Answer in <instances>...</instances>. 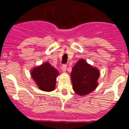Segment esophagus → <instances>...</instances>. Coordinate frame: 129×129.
Returning a JSON list of instances; mask_svg holds the SVG:
<instances>
[{"label":"esophagus","mask_w":129,"mask_h":129,"mask_svg":"<svg viewBox=\"0 0 129 129\" xmlns=\"http://www.w3.org/2000/svg\"><path fill=\"white\" fill-rule=\"evenodd\" d=\"M61 69H62V71H63V72H66V70H67V66H66V65H65V64L62 65Z\"/></svg>","instance_id":"obj_1"}]
</instances>
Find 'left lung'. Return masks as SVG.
Wrapping results in <instances>:
<instances>
[{"label":"left lung","instance_id":"obj_1","mask_svg":"<svg viewBox=\"0 0 129 129\" xmlns=\"http://www.w3.org/2000/svg\"><path fill=\"white\" fill-rule=\"evenodd\" d=\"M100 72L97 68L80 59L73 67L71 80L74 92L79 95H85L92 92L98 85Z\"/></svg>","mask_w":129,"mask_h":129}]
</instances>
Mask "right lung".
I'll list each match as a JSON object with an SVG mask.
<instances>
[{"instance_id": "1", "label": "right lung", "mask_w": 129, "mask_h": 129, "mask_svg": "<svg viewBox=\"0 0 129 129\" xmlns=\"http://www.w3.org/2000/svg\"><path fill=\"white\" fill-rule=\"evenodd\" d=\"M30 74L40 90L50 92L55 89L58 72L48 62L34 67L31 71Z\"/></svg>"}]
</instances>
